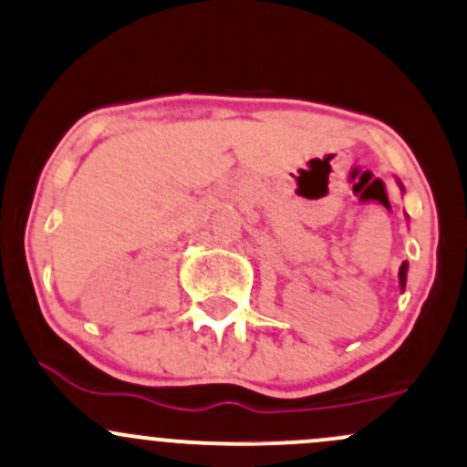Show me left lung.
<instances>
[{"label":"left lung","instance_id":"left-lung-1","mask_svg":"<svg viewBox=\"0 0 467 467\" xmlns=\"http://www.w3.org/2000/svg\"><path fill=\"white\" fill-rule=\"evenodd\" d=\"M396 183L400 185V192L405 194V188H402L400 179H396ZM407 271H410V264L402 262V266H400V271H399V284H400V291H402V293H405V286H407Z\"/></svg>","mask_w":467,"mask_h":467}]
</instances>
